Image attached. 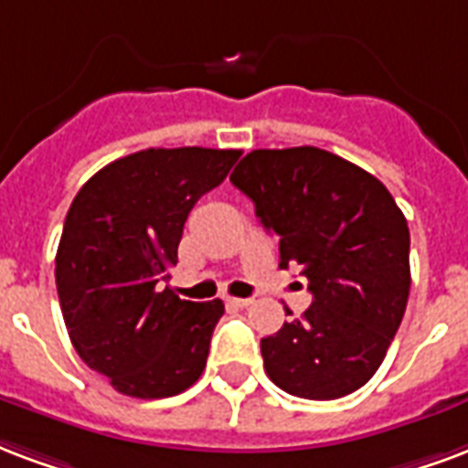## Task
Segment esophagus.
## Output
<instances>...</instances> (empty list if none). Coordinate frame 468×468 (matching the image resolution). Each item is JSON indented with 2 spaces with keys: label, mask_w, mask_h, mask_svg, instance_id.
<instances>
[{
  "label": "esophagus",
  "mask_w": 468,
  "mask_h": 468,
  "mask_svg": "<svg viewBox=\"0 0 468 468\" xmlns=\"http://www.w3.org/2000/svg\"><path fill=\"white\" fill-rule=\"evenodd\" d=\"M252 303H255L252 297H230V304H235V307H240V310H245V307H250Z\"/></svg>",
  "instance_id": "esophagus-1"
}]
</instances>
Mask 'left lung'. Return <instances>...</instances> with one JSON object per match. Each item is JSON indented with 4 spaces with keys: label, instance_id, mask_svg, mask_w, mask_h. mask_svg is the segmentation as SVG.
I'll list each match as a JSON object with an SVG mask.
<instances>
[{
    "label": "left lung",
    "instance_id": "obj_1",
    "mask_svg": "<svg viewBox=\"0 0 468 468\" xmlns=\"http://www.w3.org/2000/svg\"><path fill=\"white\" fill-rule=\"evenodd\" d=\"M300 268L313 304L262 337L265 372L303 399L357 392L382 365L410 297V228L372 173L314 146L258 148L230 173Z\"/></svg>",
    "mask_w": 468,
    "mask_h": 468
}]
</instances>
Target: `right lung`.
Segmentation results:
<instances>
[{
    "instance_id": "add662e5",
    "label": "right lung",
    "mask_w": 468,
    "mask_h": 468,
    "mask_svg": "<svg viewBox=\"0 0 468 468\" xmlns=\"http://www.w3.org/2000/svg\"><path fill=\"white\" fill-rule=\"evenodd\" d=\"M240 151L146 148L76 193L57 250V292L71 345L116 392L173 397L198 382L225 307L173 292L183 225Z\"/></svg>"
}]
</instances>
